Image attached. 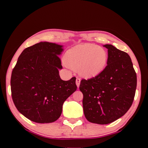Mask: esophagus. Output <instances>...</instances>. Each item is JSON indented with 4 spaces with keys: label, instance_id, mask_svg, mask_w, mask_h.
<instances>
[{
    "label": "esophagus",
    "instance_id": "esophagus-1",
    "mask_svg": "<svg viewBox=\"0 0 148 148\" xmlns=\"http://www.w3.org/2000/svg\"><path fill=\"white\" fill-rule=\"evenodd\" d=\"M80 82H81V79H80L79 78H78V77H77L76 80V86H77V87H79V86Z\"/></svg>",
    "mask_w": 148,
    "mask_h": 148
}]
</instances>
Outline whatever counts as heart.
Masks as SVG:
<instances>
[{
  "mask_svg": "<svg viewBox=\"0 0 148 148\" xmlns=\"http://www.w3.org/2000/svg\"><path fill=\"white\" fill-rule=\"evenodd\" d=\"M108 56L107 51L101 47L92 44H79L66 52L64 62L86 78L96 77L106 66Z\"/></svg>",
  "mask_w": 148,
  "mask_h": 148,
  "instance_id": "b5f03b06",
  "label": "heart"
}]
</instances>
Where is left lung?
<instances>
[{
    "label": "left lung",
    "mask_w": 148,
    "mask_h": 148,
    "mask_svg": "<svg viewBox=\"0 0 148 148\" xmlns=\"http://www.w3.org/2000/svg\"><path fill=\"white\" fill-rule=\"evenodd\" d=\"M103 46L108 49L106 68L96 77L82 79L79 85L85 117L100 125L114 122L127 113L133 102L137 84L129 55L111 44Z\"/></svg>",
    "instance_id": "obj_1"
}]
</instances>
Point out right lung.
I'll use <instances>...</instances> for the list:
<instances>
[{"label": "right lung", "instance_id": "obj_1", "mask_svg": "<svg viewBox=\"0 0 148 148\" xmlns=\"http://www.w3.org/2000/svg\"><path fill=\"white\" fill-rule=\"evenodd\" d=\"M63 46L40 42L27 47L12 71L11 91L14 103L32 121L49 123L61 116L64 102L76 91V77L63 81L58 56Z\"/></svg>", "mask_w": 148, "mask_h": 148}]
</instances>
